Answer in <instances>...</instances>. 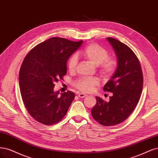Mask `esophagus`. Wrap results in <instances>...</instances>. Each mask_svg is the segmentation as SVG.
<instances>
[{
    "label": "esophagus",
    "mask_w": 158,
    "mask_h": 158,
    "mask_svg": "<svg viewBox=\"0 0 158 158\" xmlns=\"http://www.w3.org/2000/svg\"><path fill=\"white\" fill-rule=\"evenodd\" d=\"M78 96H79V97H80V98H85V96H87V95H86V94H85V93H79Z\"/></svg>",
    "instance_id": "34e87169"
}]
</instances>
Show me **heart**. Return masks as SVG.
Instances as JSON below:
<instances>
[{"label":"heart","instance_id":"obj_1","mask_svg":"<svg viewBox=\"0 0 158 158\" xmlns=\"http://www.w3.org/2000/svg\"><path fill=\"white\" fill-rule=\"evenodd\" d=\"M81 55L94 65H99L101 73L109 76L114 73L118 67V62L113 58H109L108 52L100 45L90 44L81 53ZM77 65V58L72 56L68 62V68L70 72H75ZM98 85V80L96 78H83L75 81L74 85L83 92L89 93L94 86Z\"/></svg>","mask_w":158,"mask_h":158}]
</instances>
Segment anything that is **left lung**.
Wrapping results in <instances>:
<instances>
[{"mask_svg": "<svg viewBox=\"0 0 158 158\" xmlns=\"http://www.w3.org/2000/svg\"><path fill=\"white\" fill-rule=\"evenodd\" d=\"M107 40L113 47L118 67L103 90L112 93L109 102L96 96L91 110L93 118L104 126H113L125 121L138 104L143 86V75L138 58L128 46L114 38Z\"/></svg>", "mask_w": 158, "mask_h": 158, "instance_id": "left-lung-1", "label": "left lung"}]
</instances>
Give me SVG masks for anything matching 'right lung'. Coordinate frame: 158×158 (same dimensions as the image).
<instances>
[{
  "label": "right lung",
  "instance_id": "add662e5",
  "mask_svg": "<svg viewBox=\"0 0 158 158\" xmlns=\"http://www.w3.org/2000/svg\"><path fill=\"white\" fill-rule=\"evenodd\" d=\"M83 40L74 42L52 37L37 44L25 56L20 68V93L25 108L39 123H57L67 114L75 98L72 91L54 92L55 83L67 73V62Z\"/></svg>",
  "mask_w": 158,
  "mask_h": 158
}]
</instances>
